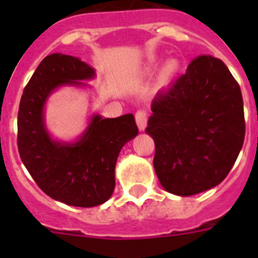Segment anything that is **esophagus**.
<instances>
[{
	"label": "esophagus",
	"instance_id": "1",
	"mask_svg": "<svg viewBox=\"0 0 258 258\" xmlns=\"http://www.w3.org/2000/svg\"><path fill=\"white\" fill-rule=\"evenodd\" d=\"M147 112H146V109H138L137 113H135V121H137L138 127L141 131L146 128V125H147Z\"/></svg>",
	"mask_w": 258,
	"mask_h": 258
}]
</instances>
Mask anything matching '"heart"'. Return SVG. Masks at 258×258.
I'll list each match as a JSON object with an SVG mask.
<instances>
[{"label": "heart", "instance_id": "heart-1", "mask_svg": "<svg viewBox=\"0 0 258 258\" xmlns=\"http://www.w3.org/2000/svg\"><path fill=\"white\" fill-rule=\"evenodd\" d=\"M176 68H178L176 61H172L171 60V61L166 62V66L163 67V70H162V79H163V80H169L172 75L176 72Z\"/></svg>", "mask_w": 258, "mask_h": 258}]
</instances>
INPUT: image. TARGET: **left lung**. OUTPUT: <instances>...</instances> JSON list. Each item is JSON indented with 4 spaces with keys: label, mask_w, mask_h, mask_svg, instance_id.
<instances>
[{
    "label": "left lung",
    "mask_w": 258,
    "mask_h": 258,
    "mask_svg": "<svg viewBox=\"0 0 258 258\" xmlns=\"http://www.w3.org/2000/svg\"><path fill=\"white\" fill-rule=\"evenodd\" d=\"M146 133L155 143L154 169L165 190L188 197L226 178L245 138L242 95L220 58L201 54L151 103Z\"/></svg>",
    "instance_id": "1"
}]
</instances>
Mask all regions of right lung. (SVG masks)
I'll return each instance as SVG.
<instances>
[{"label":"right lung","instance_id":"obj_1","mask_svg":"<svg viewBox=\"0 0 258 258\" xmlns=\"http://www.w3.org/2000/svg\"><path fill=\"white\" fill-rule=\"evenodd\" d=\"M88 64L72 56H46L22 92L17 117V146L22 163L46 196L71 206L104 204L115 188V165L121 147L137 137L133 113L113 119L92 117L74 145L53 142L46 133L42 108L54 88L93 78Z\"/></svg>","mask_w":258,"mask_h":258}]
</instances>
